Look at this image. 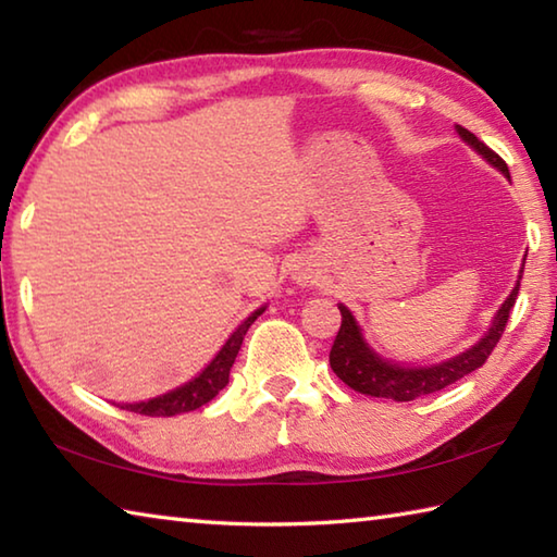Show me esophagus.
<instances>
[{
  "label": "esophagus",
  "instance_id": "1",
  "mask_svg": "<svg viewBox=\"0 0 557 557\" xmlns=\"http://www.w3.org/2000/svg\"><path fill=\"white\" fill-rule=\"evenodd\" d=\"M307 280H309V277H307Z\"/></svg>",
  "mask_w": 557,
  "mask_h": 557
}]
</instances>
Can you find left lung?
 Instances as JSON below:
<instances>
[{"label": "left lung", "mask_w": 557, "mask_h": 557, "mask_svg": "<svg viewBox=\"0 0 557 557\" xmlns=\"http://www.w3.org/2000/svg\"><path fill=\"white\" fill-rule=\"evenodd\" d=\"M457 132L467 145L474 147L476 152L486 159L488 164L502 169V172L508 176V166L504 159L498 157L492 147H486L474 132H469L461 125H457ZM518 287H521V275H518L513 292L508 295L502 309L496 312L494 324L482 342L471 346L469 351L455 356L451 361L428 366V369H405V366L388 363L383 361L381 356H375L361 338V329H358V324L354 322L351 312L342 305L338 307V312H342V326H338L334 346L332 351H329V363H332V371L348 385V388H354L363 395H373V398H391L398 403H408V400L422 398V395L437 393L442 388H447V385L461 381L471 371L482 369L486 363V358L492 356L498 338H502L506 332L508 317H511V309L518 297Z\"/></svg>", "instance_id": "left-lung-1"}]
</instances>
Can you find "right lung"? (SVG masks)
Listing matches in <instances>:
<instances>
[{"label": "right lung", "mask_w": 557, "mask_h": 557, "mask_svg": "<svg viewBox=\"0 0 557 557\" xmlns=\"http://www.w3.org/2000/svg\"><path fill=\"white\" fill-rule=\"evenodd\" d=\"M262 312H265V307L258 309V312H252L248 319H245V322L231 334L228 342H225L219 356H215L213 361L206 366V369L196 375L194 381H188L186 385H182V388H176L172 393L159 395V398H152L147 403L120 405V408L129 410V412H139V414H149V418H172V414L196 410L209 400H213L215 395H219L225 385H228V375H231L235 356H238V351H240L243 336Z\"/></svg>", "instance_id": "obj_1"}]
</instances>
